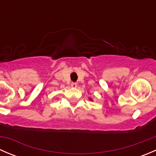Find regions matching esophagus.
Masks as SVG:
<instances>
[{
    "mask_svg": "<svg viewBox=\"0 0 156 156\" xmlns=\"http://www.w3.org/2000/svg\"><path fill=\"white\" fill-rule=\"evenodd\" d=\"M71 87H73V88H75V87H77V83L72 82V84H71Z\"/></svg>",
    "mask_w": 156,
    "mask_h": 156,
    "instance_id": "obj_1",
    "label": "esophagus"
}]
</instances>
